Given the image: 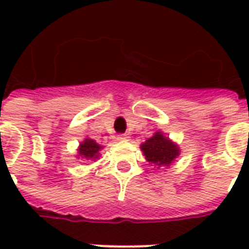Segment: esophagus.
Returning a JSON list of instances; mask_svg holds the SVG:
<instances>
[{
  "label": "esophagus",
  "instance_id": "1",
  "mask_svg": "<svg viewBox=\"0 0 249 249\" xmlns=\"http://www.w3.org/2000/svg\"><path fill=\"white\" fill-rule=\"evenodd\" d=\"M117 139H119V140H128V139H129V136L128 135H119V137H117Z\"/></svg>",
  "mask_w": 249,
  "mask_h": 249
}]
</instances>
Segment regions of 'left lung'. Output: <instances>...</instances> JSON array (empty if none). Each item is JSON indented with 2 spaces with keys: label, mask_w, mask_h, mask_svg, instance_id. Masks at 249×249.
Instances as JSON below:
<instances>
[{
  "label": "left lung",
  "mask_w": 249,
  "mask_h": 249,
  "mask_svg": "<svg viewBox=\"0 0 249 249\" xmlns=\"http://www.w3.org/2000/svg\"><path fill=\"white\" fill-rule=\"evenodd\" d=\"M141 151L144 152L146 160L157 167H168L176 159V156H178L180 152L178 145L168 140V137L162 136L160 132H157L153 137L146 140L141 145Z\"/></svg>",
  "instance_id": "1"
}]
</instances>
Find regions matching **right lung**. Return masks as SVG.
<instances>
[{"mask_svg":"<svg viewBox=\"0 0 249 249\" xmlns=\"http://www.w3.org/2000/svg\"><path fill=\"white\" fill-rule=\"evenodd\" d=\"M100 149H101V146L98 145L96 141L87 139L84 142H81L78 153H80V156L84 157V159H88V160L89 159H97Z\"/></svg>","mask_w":249,"mask_h":249,"instance_id":"add662e5","label":"right lung"}]
</instances>
